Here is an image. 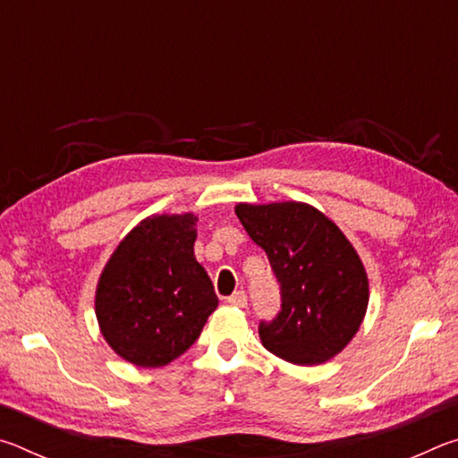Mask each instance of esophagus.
<instances>
[{
  "instance_id": "obj_1",
  "label": "esophagus",
  "mask_w": 458,
  "mask_h": 458,
  "mask_svg": "<svg viewBox=\"0 0 458 458\" xmlns=\"http://www.w3.org/2000/svg\"><path fill=\"white\" fill-rule=\"evenodd\" d=\"M228 303H230V305H234V307L244 309V307H246V303H248L246 293H244V291H236L234 294H230V297H228Z\"/></svg>"
}]
</instances>
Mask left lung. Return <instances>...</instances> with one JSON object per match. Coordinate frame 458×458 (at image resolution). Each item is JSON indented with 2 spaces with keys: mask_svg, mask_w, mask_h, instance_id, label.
<instances>
[{
  "mask_svg": "<svg viewBox=\"0 0 458 458\" xmlns=\"http://www.w3.org/2000/svg\"><path fill=\"white\" fill-rule=\"evenodd\" d=\"M234 210L281 284V313L259 327L262 345L294 366L335 358L368 311L360 254L327 216L303 201L236 204Z\"/></svg>",
  "mask_w": 458,
  "mask_h": 458,
  "instance_id": "left-lung-1",
  "label": "left lung"
}]
</instances>
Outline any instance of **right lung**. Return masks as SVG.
Masks as SVG:
<instances>
[{
	"mask_svg": "<svg viewBox=\"0 0 458 458\" xmlns=\"http://www.w3.org/2000/svg\"><path fill=\"white\" fill-rule=\"evenodd\" d=\"M196 222L191 212L141 220L98 276L100 333L137 368H161L180 358L218 307L210 276L193 254Z\"/></svg>",
	"mask_w": 458,
	"mask_h": 458,
	"instance_id": "1",
	"label": "right lung"
}]
</instances>
